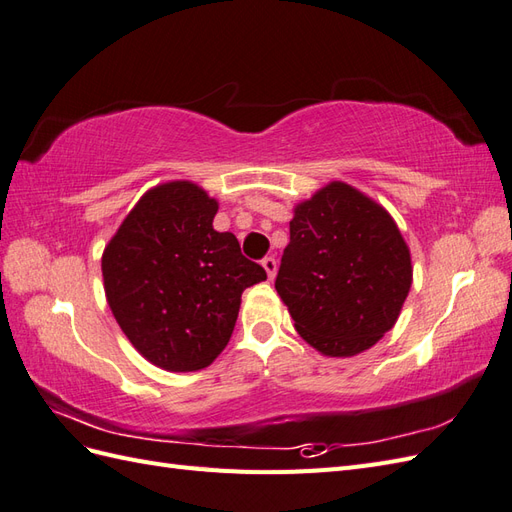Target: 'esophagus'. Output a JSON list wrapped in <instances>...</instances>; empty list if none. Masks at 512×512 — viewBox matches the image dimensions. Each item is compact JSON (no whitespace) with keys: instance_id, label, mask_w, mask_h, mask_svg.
<instances>
[{"instance_id":"1","label":"esophagus","mask_w":512,"mask_h":512,"mask_svg":"<svg viewBox=\"0 0 512 512\" xmlns=\"http://www.w3.org/2000/svg\"><path fill=\"white\" fill-rule=\"evenodd\" d=\"M262 267H265V271H267V277H269V280H273L275 273H277V260H275L273 256L262 258Z\"/></svg>"}]
</instances>
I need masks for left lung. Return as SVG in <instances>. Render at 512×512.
Here are the masks:
<instances>
[{
	"mask_svg": "<svg viewBox=\"0 0 512 512\" xmlns=\"http://www.w3.org/2000/svg\"><path fill=\"white\" fill-rule=\"evenodd\" d=\"M410 286V250L376 200L333 181L294 207L275 290L309 346L327 356L371 348L393 329Z\"/></svg>",
	"mask_w": 512,
	"mask_h": 512,
	"instance_id": "left-lung-1",
	"label": "left lung"
}]
</instances>
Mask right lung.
Here are the masks:
<instances>
[{
  "mask_svg": "<svg viewBox=\"0 0 512 512\" xmlns=\"http://www.w3.org/2000/svg\"><path fill=\"white\" fill-rule=\"evenodd\" d=\"M218 200L192 181L149 190L102 254L106 301L145 359L168 371L213 363L232 335L241 294L267 273L218 232Z\"/></svg>",
  "mask_w": 512,
  "mask_h": 512,
  "instance_id": "add662e5",
  "label": "right lung"
}]
</instances>
